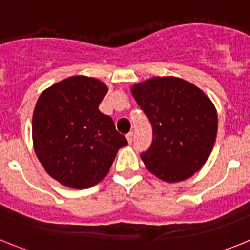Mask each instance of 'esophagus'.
<instances>
[{"mask_svg":"<svg viewBox=\"0 0 250 250\" xmlns=\"http://www.w3.org/2000/svg\"><path fill=\"white\" fill-rule=\"evenodd\" d=\"M132 136H134L132 131L127 132V134H126V139H127V141H129V144H131V143H132Z\"/></svg>","mask_w":250,"mask_h":250,"instance_id":"34e87169","label":"esophagus"}]
</instances>
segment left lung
I'll list each match as a JSON object with an SVG mask.
<instances>
[{
    "instance_id": "obj_1",
    "label": "left lung",
    "mask_w": 250,
    "mask_h": 250,
    "mask_svg": "<svg viewBox=\"0 0 250 250\" xmlns=\"http://www.w3.org/2000/svg\"><path fill=\"white\" fill-rule=\"evenodd\" d=\"M131 92L152 127L151 145L140 155L145 167L167 183L190 178L215 143L218 116L213 103L178 77H154L132 86Z\"/></svg>"
}]
</instances>
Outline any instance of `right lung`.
Here are the masks:
<instances>
[{
	"mask_svg": "<svg viewBox=\"0 0 250 250\" xmlns=\"http://www.w3.org/2000/svg\"><path fill=\"white\" fill-rule=\"evenodd\" d=\"M107 87L72 76L40 95L32 118L37 158L50 176L66 187H94L109 173L116 152L127 145L112 119L99 110Z\"/></svg>",
	"mask_w": 250,
	"mask_h": 250,
	"instance_id": "add662e5",
	"label": "right lung"
}]
</instances>
